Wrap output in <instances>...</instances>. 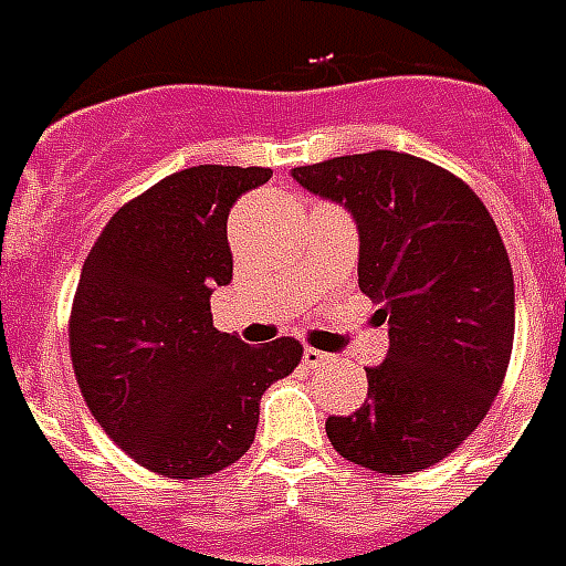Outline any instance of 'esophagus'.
I'll list each match as a JSON object with an SVG mask.
<instances>
[{
  "instance_id": "obj_1",
  "label": "esophagus",
  "mask_w": 566,
  "mask_h": 566,
  "mask_svg": "<svg viewBox=\"0 0 566 566\" xmlns=\"http://www.w3.org/2000/svg\"><path fill=\"white\" fill-rule=\"evenodd\" d=\"M303 363L305 366H329V363H336V357H329V354H324V350H317V347H305L303 350Z\"/></svg>"
}]
</instances>
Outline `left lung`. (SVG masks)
<instances>
[{
	"label": "left lung",
	"instance_id": "1",
	"mask_svg": "<svg viewBox=\"0 0 566 566\" xmlns=\"http://www.w3.org/2000/svg\"><path fill=\"white\" fill-rule=\"evenodd\" d=\"M291 174L354 212L359 291L389 324L387 359L366 368V405L329 417L326 434L378 474L432 468L483 422L513 354L516 294L497 224L468 182L408 153L342 155Z\"/></svg>",
	"mask_w": 566,
	"mask_h": 566
}]
</instances>
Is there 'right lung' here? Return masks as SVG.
Returning <instances> with one entry per match:
<instances>
[{"instance_id":"add662e5","label":"right lung","mask_w":566,"mask_h":566,"mask_svg":"<svg viewBox=\"0 0 566 566\" xmlns=\"http://www.w3.org/2000/svg\"><path fill=\"white\" fill-rule=\"evenodd\" d=\"M270 167L198 165L128 200L83 261L69 347L83 401L104 432L153 474L198 480L249 453L261 396L303 345H245L212 326L228 284V216Z\"/></svg>"}]
</instances>
